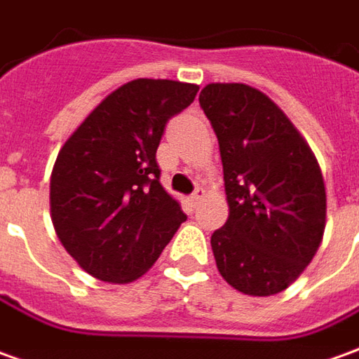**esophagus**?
Returning a JSON list of instances; mask_svg holds the SVG:
<instances>
[{
  "instance_id": "esophagus-1",
  "label": "esophagus",
  "mask_w": 359,
  "mask_h": 359,
  "mask_svg": "<svg viewBox=\"0 0 359 359\" xmlns=\"http://www.w3.org/2000/svg\"><path fill=\"white\" fill-rule=\"evenodd\" d=\"M202 196H204V190L196 189L192 194H190V204H192V206H196L200 200H202Z\"/></svg>"
}]
</instances>
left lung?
I'll return each instance as SVG.
<instances>
[{
	"instance_id": "1",
	"label": "left lung",
	"mask_w": 359,
	"mask_h": 359,
	"mask_svg": "<svg viewBox=\"0 0 359 359\" xmlns=\"http://www.w3.org/2000/svg\"><path fill=\"white\" fill-rule=\"evenodd\" d=\"M220 145L228 220L212 233L220 275L251 297L285 291L320 248L326 189L318 161L291 119L245 84L198 96Z\"/></svg>"
}]
</instances>
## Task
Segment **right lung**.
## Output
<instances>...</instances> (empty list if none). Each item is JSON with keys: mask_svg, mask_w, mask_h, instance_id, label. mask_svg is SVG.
Masks as SVG:
<instances>
[{"mask_svg": "<svg viewBox=\"0 0 359 359\" xmlns=\"http://www.w3.org/2000/svg\"><path fill=\"white\" fill-rule=\"evenodd\" d=\"M196 84L137 78L90 111L58 151L50 218L74 262L108 283H131L159 259L187 220L159 182L165 126L194 102Z\"/></svg>", "mask_w": 359, "mask_h": 359, "instance_id": "add662e5", "label": "right lung"}]
</instances>
